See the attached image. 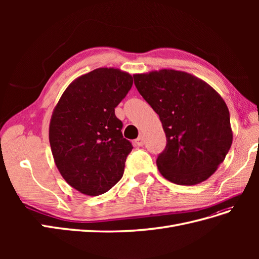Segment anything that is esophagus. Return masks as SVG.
I'll list each match as a JSON object with an SVG mask.
<instances>
[{
    "label": "esophagus",
    "mask_w": 259,
    "mask_h": 259,
    "mask_svg": "<svg viewBox=\"0 0 259 259\" xmlns=\"http://www.w3.org/2000/svg\"><path fill=\"white\" fill-rule=\"evenodd\" d=\"M135 144H136V146H138V147L144 146V145H145V140H144L143 136H139L137 139H135Z\"/></svg>",
    "instance_id": "esophagus-1"
}]
</instances>
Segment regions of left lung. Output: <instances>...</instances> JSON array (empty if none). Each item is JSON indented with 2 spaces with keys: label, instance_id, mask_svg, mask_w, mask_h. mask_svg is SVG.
Segmentation results:
<instances>
[{
  "label": "left lung",
  "instance_id": "1",
  "mask_svg": "<svg viewBox=\"0 0 259 259\" xmlns=\"http://www.w3.org/2000/svg\"><path fill=\"white\" fill-rule=\"evenodd\" d=\"M133 76L165 132L166 147L156 159L161 175L184 186L209 178L232 144L230 114L222 96L206 82L178 70Z\"/></svg>",
  "mask_w": 259,
  "mask_h": 259
}]
</instances>
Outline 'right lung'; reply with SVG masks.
<instances>
[{
	"mask_svg": "<svg viewBox=\"0 0 259 259\" xmlns=\"http://www.w3.org/2000/svg\"><path fill=\"white\" fill-rule=\"evenodd\" d=\"M132 85L130 73L98 68L70 83L54 108L49 136L55 164L83 194H103L123 176L133 147L123 138L114 108Z\"/></svg>",
	"mask_w": 259,
	"mask_h": 259,
	"instance_id": "add662e5",
	"label": "right lung"
}]
</instances>
